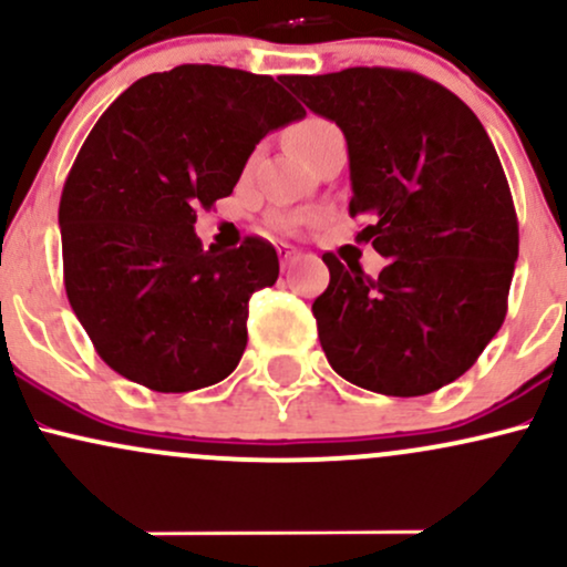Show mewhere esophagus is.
Wrapping results in <instances>:
<instances>
[{
  "instance_id": "1",
  "label": "esophagus",
  "mask_w": 567,
  "mask_h": 567,
  "mask_svg": "<svg viewBox=\"0 0 567 567\" xmlns=\"http://www.w3.org/2000/svg\"><path fill=\"white\" fill-rule=\"evenodd\" d=\"M279 261H282V269H290L292 264L298 261V250L292 245H279Z\"/></svg>"
}]
</instances>
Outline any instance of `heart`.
Returning a JSON list of instances; mask_svg holds the SVG:
<instances>
[{
	"instance_id": "obj_1",
	"label": "heart",
	"mask_w": 567,
	"mask_h": 567,
	"mask_svg": "<svg viewBox=\"0 0 567 567\" xmlns=\"http://www.w3.org/2000/svg\"><path fill=\"white\" fill-rule=\"evenodd\" d=\"M338 127L333 122L322 120V116H309V120H301L298 125L290 127L288 133V143L292 152L298 154L303 162L311 157V154L317 152V148L322 146L324 141L330 138V135H336Z\"/></svg>"
}]
</instances>
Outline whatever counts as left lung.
I'll return each mask as SVG.
<instances>
[{"label": "left lung", "instance_id": "left-lung-1", "mask_svg": "<svg viewBox=\"0 0 567 567\" xmlns=\"http://www.w3.org/2000/svg\"><path fill=\"white\" fill-rule=\"evenodd\" d=\"M347 135L357 243L386 258L379 277L324 252L311 303L341 379L389 396L437 392L464 375L506 317L519 250L504 167L474 112L415 71L354 66L282 80Z\"/></svg>", "mask_w": 567, "mask_h": 567}]
</instances>
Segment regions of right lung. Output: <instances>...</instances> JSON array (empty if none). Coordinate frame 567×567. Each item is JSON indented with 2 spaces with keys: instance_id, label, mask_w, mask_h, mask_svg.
<instances>
[{
  "instance_id": "add662e5",
  "label": "right lung",
  "mask_w": 567,
  "mask_h": 567,
  "mask_svg": "<svg viewBox=\"0 0 567 567\" xmlns=\"http://www.w3.org/2000/svg\"><path fill=\"white\" fill-rule=\"evenodd\" d=\"M306 112L271 76L184 63L122 93L82 143L58 224L63 285L103 362L154 392L224 381L247 303L279 277L275 245L202 250L197 210L237 186L271 130Z\"/></svg>"
}]
</instances>
